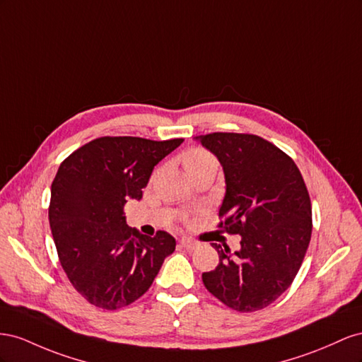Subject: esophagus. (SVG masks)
<instances>
[{
	"label": "esophagus",
	"mask_w": 362,
	"mask_h": 362,
	"mask_svg": "<svg viewBox=\"0 0 362 362\" xmlns=\"http://www.w3.org/2000/svg\"><path fill=\"white\" fill-rule=\"evenodd\" d=\"M180 245L183 247V249H187V250H195L200 244L197 241L189 240V238H182L180 240Z\"/></svg>",
	"instance_id": "esophagus-1"
}]
</instances>
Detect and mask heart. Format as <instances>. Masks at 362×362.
Returning <instances> with one entry per match:
<instances>
[{
    "label": "heart",
    "mask_w": 362,
    "mask_h": 362,
    "mask_svg": "<svg viewBox=\"0 0 362 362\" xmlns=\"http://www.w3.org/2000/svg\"><path fill=\"white\" fill-rule=\"evenodd\" d=\"M183 163L188 173L200 171L204 168H218V160H216L214 154L206 148H200V147L191 148L189 151L185 153Z\"/></svg>",
    "instance_id": "heart-1"
}]
</instances>
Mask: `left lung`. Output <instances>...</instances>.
Masks as SVG:
<instances>
[{
	"label": "left lung",
	"instance_id": "1",
	"mask_svg": "<svg viewBox=\"0 0 362 362\" xmlns=\"http://www.w3.org/2000/svg\"><path fill=\"white\" fill-rule=\"evenodd\" d=\"M218 158L226 195L220 229L241 235V249L212 244L220 255L203 273L212 296L240 313L272 305L300 270L313 232V209L305 180L281 148L249 133H209L195 138Z\"/></svg>",
	"mask_w": 362,
	"mask_h": 362
}]
</instances>
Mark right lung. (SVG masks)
I'll return each mask as SVG.
<instances>
[{"instance_id":"add662e5","label":"right lung","mask_w":362,"mask_h":362,"mask_svg":"<svg viewBox=\"0 0 362 362\" xmlns=\"http://www.w3.org/2000/svg\"><path fill=\"white\" fill-rule=\"evenodd\" d=\"M182 142L103 136L60 163L51 185V233L69 282L90 305L113 311L138 300L174 252L170 233L151 238L130 229L124 204L142 199L153 168Z\"/></svg>"}]
</instances>
